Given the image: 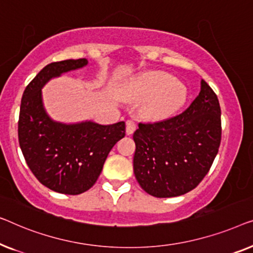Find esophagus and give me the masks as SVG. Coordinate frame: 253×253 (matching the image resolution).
<instances>
[{
	"label": "esophagus",
	"mask_w": 253,
	"mask_h": 253,
	"mask_svg": "<svg viewBox=\"0 0 253 253\" xmlns=\"http://www.w3.org/2000/svg\"><path fill=\"white\" fill-rule=\"evenodd\" d=\"M135 129H136V124H135L133 120H127L126 122V133L128 135L133 134Z\"/></svg>",
	"instance_id": "34e87169"
}]
</instances>
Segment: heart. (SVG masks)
Wrapping results in <instances>:
<instances>
[{
	"label": "heart",
	"instance_id": "1",
	"mask_svg": "<svg viewBox=\"0 0 253 253\" xmlns=\"http://www.w3.org/2000/svg\"><path fill=\"white\" fill-rule=\"evenodd\" d=\"M127 96L145 99L142 112L149 119H164L176 111L186 102L187 88L172 74L150 71L131 83Z\"/></svg>",
	"mask_w": 253,
	"mask_h": 253
}]
</instances>
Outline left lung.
I'll use <instances>...</instances> for the list:
<instances>
[{
    "mask_svg": "<svg viewBox=\"0 0 253 253\" xmlns=\"http://www.w3.org/2000/svg\"><path fill=\"white\" fill-rule=\"evenodd\" d=\"M134 174L142 189L158 198L196 188L211 169L221 141V110L215 92L201 81V91L179 116L138 124L133 135Z\"/></svg>",
    "mask_w": 253,
    "mask_h": 253,
    "instance_id": "obj_1",
    "label": "left lung"
}]
</instances>
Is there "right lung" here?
<instances>
[{"label": "right lung", "mask_w": 253, "mask_h": 253, "mask_svg": "<svg viewBox=\"0 0 253 253\" xmlns=\"http://www.w3.org/2000/svg\"><path fill=\"white\" fill-rule=\"evenodd\" d=\"M87 64L86 58L48 64L28 84L20 104L18 138L25 161L43 186L65 195L90 189L113 145L125 136L124 122L63 124L45 111L41 90L44 84Z\"/></svg>", "instance_id": "add662e5"}]
</instances>
